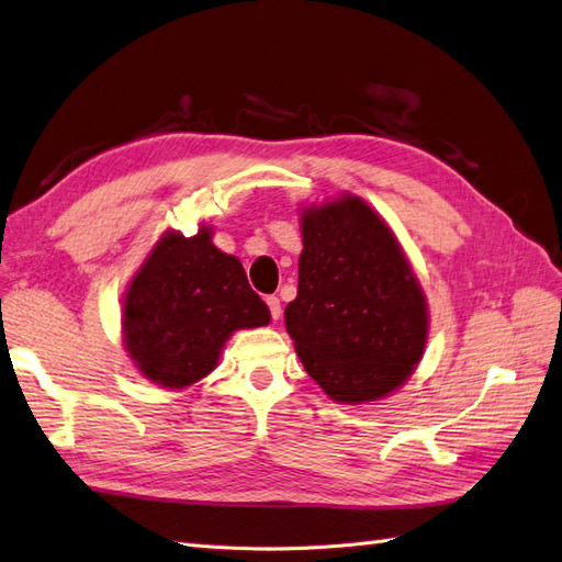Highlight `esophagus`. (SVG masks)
<instances>
[{"label":"esophagus","mask_w":562,"mask_h":562,"mask_svg":"<svg viewBox=\"0 0 562 562\" xmlns=\"http://www.w3.org/2000/svg\"><path fill=\"white\" fill-rule=\"evenodd\" d=\"M265 302H267V307H269L271 318L279 321V318H281V300H279L277 295H269Z\"/></svg>","instance_id":"34e87169"}]
</instances>
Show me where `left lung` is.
I'll return each instance as SVG.
<instances>
[{
  "instance_id": "1",
  "label": "left lung",
  "mask_w": 562,
  "mask_h": 562,
  "mask_svg": "<svg viewBox=\"0 0 562 562\" xmlns=\"http://www.w3.org/2000/svg\"><path fill=\"white\" fill-rule=\"evenodd\" d=\"M297 297L285 330L337 403L389 396L422 361L429 312L394 232L359 196L302 211Z\"/></svg>"
}]
</instances>
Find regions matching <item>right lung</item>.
Here are the masks:
<instances>
[{
    "instance_id": "obj_1",
    "label": "right lung",
    "mask_w": 562,
    "mask_h": 562,
    "mask_svg": "<svg viewBox=\"0 0 562 562\" xmlns=\"http://www.w3.org/2000/svg\"><path fill=\"white\" fill-rule=\"evenodd\" d=\"M168 229L135 271L124 295V347L147 380L184 389L215 370L234 330L260 328L269 310L244 265L211 241Z\"/></svg>"
}]
</instances>
